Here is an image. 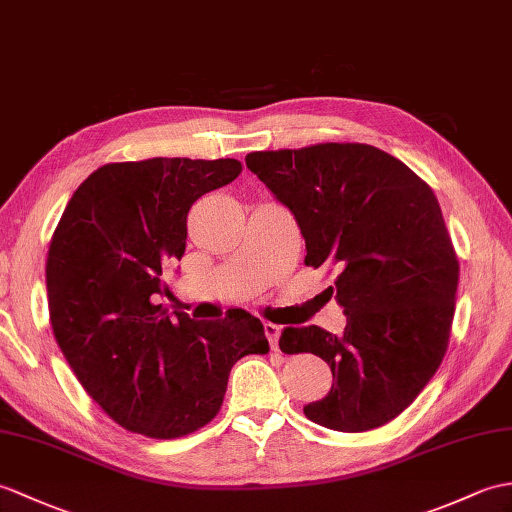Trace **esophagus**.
<instances>
[{"instance_id": "1", "label": "esophagus", "mask_w": 512, "mask_h": 512, "mask_svg": "<svg viewBox=\"0 0 512 512\" xmlns=\"http://www.w3.org/2000/svg\"><path fill=\"white\" fill-rule=\"evenodd\" d=\"M264 331H266V338H268V342H270V349H277V347H279L281 327H279V325H272V323H266V325H264Z\"/></svg>"}]
</instances>
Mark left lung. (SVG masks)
<instances>
[{
    "instance_id": "1",
    "label": "left lung",
    "mask_w": 512,
    "mask_h": 512,
    "mask_svg": "<svg viewBox=\"0 0 512 512\" xmlns=\"http://www.w3.org/2000/svg\"><path fill=\"white\" fill-rule=\"evenodd\" d=\"M246 168L292 211L305 266L338 270L327 292L347 314L342 334L310 325L279 338L334 375L305 417L336 432L386 425L434 377L454 320L460 266L432 187L366 144L251 152Z\"/></svg>"
}]
</instances>
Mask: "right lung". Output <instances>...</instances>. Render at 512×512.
Listing matches in <instances>:
<instances>
[{"mask_svg":"<svg viewBox=\"0 0 512 512\" xmlns=\"http://www.w3.org/2000/svg\"><path fill=\"white\" fill-rule=\"evenodd\" d=\"M242 172L237 159L106 163L67 202L47 251L50 323L71 371L124 430L181 438L220 412L233 364L270 351L261 320L172 318L163 272L181 259L187 213Z\"/></svg>","mask_w":512,"mask_h":512,"instance_id":"1","label":"right lung"}]
</instances>
